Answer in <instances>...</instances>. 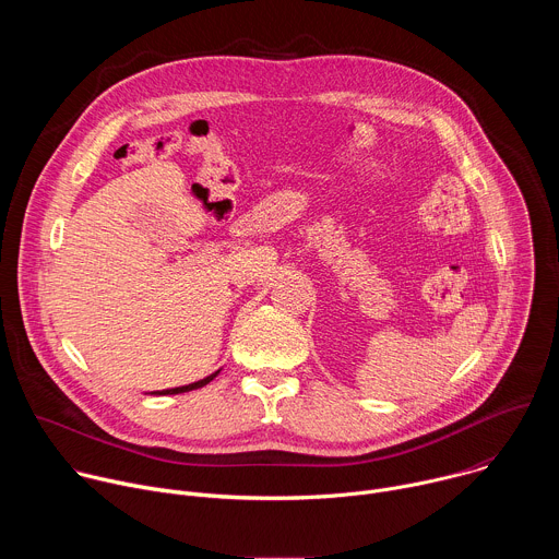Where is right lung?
<instances>
[{
  "instance_id": "obj_1",
  "label": "right lung",
  "mask_w": 559,
  "mask_h": 559,
  "mask_svg": "<svg viewBox=\"0 0 559 559\" xmlns=\"http://www.w3.org/2000/svg\"><path fill=\"white\" fill-rule=\"evenodd\" d=\"M216 376H218V371H214V373H210L207 378L197 380V382H192V384H183V386H175V389H164V391H152V393H156V395H175V393H186V391H192V389L205 386V384H207V382H212Z\"/></svg>"
}]
</instances>
